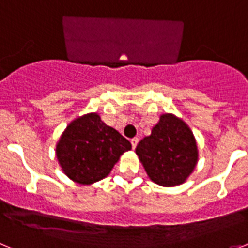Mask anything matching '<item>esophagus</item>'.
Instances as JSON below:
<instances>
[{
	"instance_id": "obj_1",
	"label": "esophagus",
	"mask_w": 248,
	"mask_h": 248,
	"mask_svg": "<svg viewBox=\"0 0 248 248\" xmlns=\"http://www.w3.org/2000/svg\"><path fill=\"white\" fill-rule=\"evenodd\" d=\"M130 143H131V146H133V149H135L137 148L138 143H139V139H138V138H133V139L130 140Z\"/></svg>"
}]
</instances>
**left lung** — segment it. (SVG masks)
Returning <instances> with one entry per match:
<instances>
[{
  "mask_svg": "<svg viewBox=\"0 0 248 248\" xmlns=\"http://www.w3.org/2000/svg\"><path fill=\"white\" fill-rule=\"evenodd\" d=\"M135 153L150 180L166 187L185 183L199 159L191 129L170 113L160 115L151 134L140 140Z\"/></svg>",
  "mask_w": 248,
  "mask_h": 248,
  "instance_id": "obj_1",
  "label": "left lung"
}]
</instances>
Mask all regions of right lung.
<instances>
[{
  "mask_svg": "<svg viewBox=\"0 0 248 248\" xmlns=\"http://www.w3.org/2000/svg\"><path fill=\"white\" fill-rule=\"evenodd\" d=\"M129 140L100 119L88 113L67 125L56 146V155L63 172L74 183L91 185L110 174L125 151Z\"/></svg>",
  "mask_w": 248,
  "mask_h": 248,
  "instance_id": "obj_1",
  "label": "right lung"
}]
</instances>
